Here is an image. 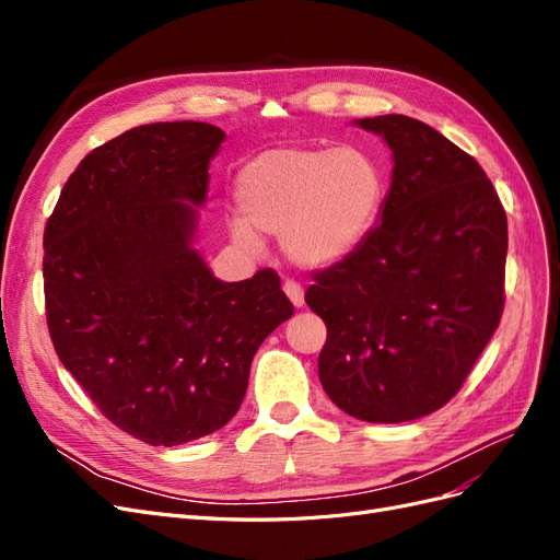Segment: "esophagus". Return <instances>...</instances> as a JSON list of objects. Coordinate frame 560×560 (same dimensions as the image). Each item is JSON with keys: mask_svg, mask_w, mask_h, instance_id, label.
<instances>
[{"mask_svg": "<svg viewBox=\"0 0 560 560\" xmlns=\"http://www.w3.org/2000/svg\"><path fill=\"white\" fill-rule=\"evenodd\" d=\"M282 292L287 294V299L294 303V308H301L303 303H306V296H303V287L299 282H294V280H287L282 284Z\"/></svg>", "mask_w": 560, "mask_h": 560, "instance_id": "obj_1", "label": "esophagus"}]
</instances>
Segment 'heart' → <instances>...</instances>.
<instances>
[{
  "instance_id": "b5f03b06",
  "label": "heart",
  "mask_w": 560,
  "mask_h": 560,
  "mask_svg": "<svg viewBox=\"0 0 560 560\" xmlns=\"http://www.w3.org/2000/svg\"><path fill=\"white\" fill-rule=\"evenodd\" d=\"M383 196L378 165L360 149H268L235 179L241 219L231 224V235L245 249L259 247L257 235H280L287 261L325 270L366 241Z\"/></svg>"
}]
</instances>
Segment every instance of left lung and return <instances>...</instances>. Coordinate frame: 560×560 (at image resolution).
<instances>
[{
  "instance_id": "1",
  "label": "left lung",
  "mask_w": 560,
  "mask_h": 560,
  "mask_svg": "<svg viewBox=\"0 0 560 560\" xmlns=\"http://www.w3.org/2000/svg\"><path fill=\"white\" fill-rule=\"evenodd\" d=\"M393 151L378 224L319 270L306 303L327 325L319 383L366 422L428 416L460 389L504 306L506 214L460 147L418 118H354Z\"/></svg>"
}]
</instances>
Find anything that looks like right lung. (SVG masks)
Instances as JSON below:
<instances>
[{
  "label": "right lung",
  "mask_w": 560,
  "mask_h": 560,
  "mask_svg": "<svg viewBox=\"0 0 560 560\" xmlns=\"http://www.w3.org/2000/svg\"><path fill=\"white\" fill-rule=\"evenodd\" d=\"M226 132L138 126L93 149L44 231V294L62 366L116 428L194 442L241 409L264 338L294 306L273 270L224 282L194 247Z\"/></svg>",
  "instance_id": "1"
}]
</instances>
